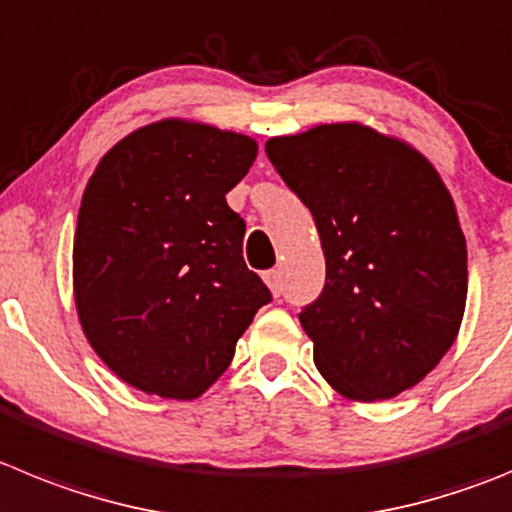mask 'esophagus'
<instances>
[{
    "instance_id": "1",
    "label": "esophagus",
    "mask_w": 512,
    "mask_h": 512,
    "mask_svg": "<svg viewBox=\"0 0 512 512\" xmlns=\"http://www.w3.org/2000/svg\"><path fill=\"white\" fill-rule=\"evenodd\" d=\"M264 281H266V284H269L271 294H274V297H279L281 289H284V284H281V271H279V269L266 271V274H264Z\"/></svg>"
}]
</instances>
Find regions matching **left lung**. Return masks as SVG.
<instances>
[{
    "label": "left lung",
    "instance_id": "1",
    "mask_svg": "<svg viewBox=\"0 0 512 512\" xmlns=\"http://www.w3.org/2000/svg\"><path fill=\"white\" fill-rule=\"evenodd\" d=\"M266 154L325 251V289L299 314L317 370L353 401L414 388L457 340L467 302V243L439 172L355 121L274 137Z\"/></svg>",
    "mask_w": 512,
    "mask_h": 512
}]
</instances>
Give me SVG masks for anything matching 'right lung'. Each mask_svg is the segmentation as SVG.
<instances>
[{"label":"right lung","mask_w":512,"mask_h":512,"mask_svg":"<svg viewBox=\"0 0 512 512\" xmlns=\"http://www.w3.org/2000/svg\"><path fill=\"white\" fill-rule=\"evenodd\" d=\"M256 152L236 131L164 119L114 144L88 180L75 309L98 358L129 386L198 398L271 302L243 261L246 223L225 203Z\"/></svg>","instance_id":"add662e5"}]
</instances>
